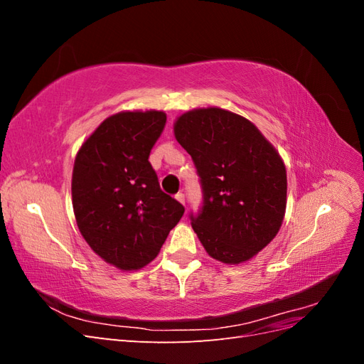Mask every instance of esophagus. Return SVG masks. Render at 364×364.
Wrapping results in <instances>:
<instances>
[{
	"instance_id": "obj_1",
	"label": "esophagus",
	"mask_w": 364,
	"mask_h": 364,
	"mask_svg": "<svg viewBox=\"0 0 364 364\" xmlns=\"http://www.w3.org/2000/svg\"><path fill=\"white\" fill-rule=\"evenodd\" d=\"M176 199H178L181 203L185 205V194H183V193H178V194H176Z\"/></svg>"
}]
</instances>
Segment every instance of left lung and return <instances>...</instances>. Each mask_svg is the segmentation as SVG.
<instances>
[{
	"instance_id": "1",
	"label": "left lung",
	"mask_w": 364,
	"mask_h": 364,
	"mask_svg": "<svg viewBox=\"0 0 364 364\" xmlns=\"http://www.w3.org/2000/svg\"><path fill=\"white\" fill-rule=\"evenodd\" d=\"M174 136L200 178L203 202L190 218L205 250L226 264L250 259L284 220L287 173L279 153L249 119L220 107L181 115Z\"/></svg>"
}]
</instances>
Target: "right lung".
<instances>
[{
  "instance_id": "1",
  "label": "right lung",
  "mask_w": 364,
  "mask_h": 364,
  "mask_svg": "<svg viewBox=\"0 0 364 364\" xmlns=\"http://www.w3.org/2000/svg\"><path fill=\"white\" fill-rule=\"evenodd\" d=\"M165 123L159 111L119 112L106 118L75 156L77 226L97 255L121 270L155 259L185 211L161 190L149 162Z\"/></svg>"
}]
</instances>
